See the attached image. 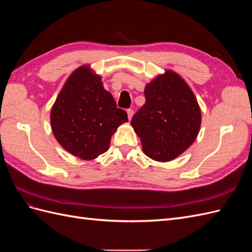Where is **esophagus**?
I'll return each instance as SVG.
<instances>
[{
	"mask_svg": "<svg viewBox=\"0 0 252 252\" xmlns=\"http://www.w3.org/2000/svg\"><path fill=\"white\" fill-rule=\"evenodd\" d=\"M127 116H128V120L130 121L132 119V116H133V110L132 109H128L127 110Z\"/></svg>",
	"mask_w": 252,
	"mask_h": 252,
	"instance_id": "34e87169",
	"label": "esophagus"
}]
</instances>
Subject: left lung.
<instances>
[{
    "label": "left lung",
    "instance_id": "obj_1",
    "mask_svg": "<svg viewBox=\"0 0 252 252\" xmlns=\"http://www.w3.org/2000/svg\"><path fill=\"white\" fill-rule=\"evenodd\" d=\"M146 102L131 126L141 138L144 154L158 162H169L195 141L202 116L194 94L181 75L166 70L148 83Z\"/></svg>",
    "mask_w": 252,
    "mask_h": 252
}]
</instances>
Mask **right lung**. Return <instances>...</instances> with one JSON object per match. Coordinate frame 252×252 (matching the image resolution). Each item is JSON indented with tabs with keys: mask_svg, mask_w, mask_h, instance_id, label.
Segmentation results:
<instances>
[{
	"mask_svg": "<svg viewBox=\"0 0 252 252\" xmlns=\"http://www.w3.org/2000/svg\"><path fill=\"white\" fill-rule=\"evenodd\" d=\"M128 122L101 77L88 65L77 68L65 82L50 111L53 135L66 151L91 161L108 150L111 135Z\"/></svg>",
	"mask_w": 252,
	"mask_h": 252,
	"instance_id": "obj_1",
	"label": "right lung"
}]
</instances>
